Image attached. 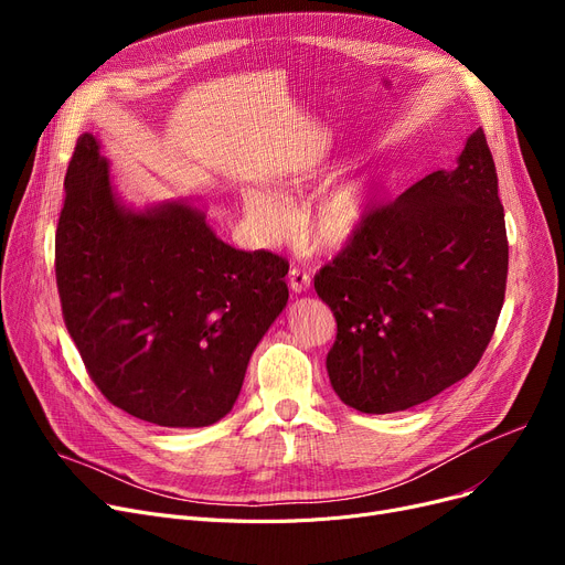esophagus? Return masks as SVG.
I'll use <instances>...</instances> for the list:
<instances>
[{
  "instance_id": "esophagus-1",
  "label": "esophagus",
  "mask_w": 565,
  "mask_h": 565,
  "mask_svg": "<svg viewBox=\"0 0 565 565\" xmlns=\"http://www.w3.org/2000/svg\"><path fill=\"white\" fill-rule=\"evenodd\" d=\"M288 286L292 292H307L311 288V275L307 270H302V267H290Z\"/></svg>"
}]
</instances>
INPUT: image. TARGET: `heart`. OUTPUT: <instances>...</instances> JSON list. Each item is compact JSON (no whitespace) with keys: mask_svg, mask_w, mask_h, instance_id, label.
<instances>
[{"mask_svg":"<svg viewBox=\"0 0 565 565\" xmlns=\"http://www.w3.org/2000/svg\"><path fill=\"white\" fill-rule=\"evenodd\" d=\"M305 178L292 181L290 190H300ZM380 192V178L375 171H352L339 181L322 188L305 207L302 233L311 249L320 254H339L369 224ZM245 213L263 241H277L290 224L286 194H265L249 190L243 196Z\"/></svg>","mask_w":565,"mask_h":565,"instance_id":"heart-1","label":"heart"}]
</instances>
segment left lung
I'll list each match as a JSON object with an SVG mask.
<instances>
[{
    "instance_id": "obj_1",
    "label": "left lung",
    "mask_w": 565,
    "mask_h": 565,
    "mask_svg": "<svg viewBox=\"0 0 565 565\" xmlns=\"http://www.w3.org/2000/svg\"><path fill=\"white\" fill-rule=\"evenodd\" d=\"M509 241L483 130L454 171H433L364 231L313 286L337 318L328 373L337 396L366 414L430 401L467 377L503 305Z\"/></svg>"
}]
</instances>
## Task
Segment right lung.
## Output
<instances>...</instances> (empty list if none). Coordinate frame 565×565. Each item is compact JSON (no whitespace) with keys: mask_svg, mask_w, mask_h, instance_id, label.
Here are the masks:
<instances>
[{"mask_svg":"<svg viewBox=\"0 0 565 565\" xmlns=\"http://www.w3.org/2000/svg\"><path fill=\"white\" fill-rule=\"evenodd\" d=\"M64 188L56 288L96 387L164 428L226 417L254 348L288 302V263L222 243L190 201L126 205L92 132L77 139Z\"/></svg>","mask_w":565,"mask_h":565,"instance_id":"obj_1","label":"right lung"}]
</instances>
